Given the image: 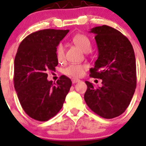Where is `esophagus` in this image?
Segmentation results:
<instances>
[{"instance_id":"esophagus-1","label":"esophagus","mask_w":146,"mask_h":146,"mask_svg":"<svg viewBox=\"0 0 146 146\" xmlns=\"http://www.w3.org/2000/svg\"><path fill=\"white\" fill-rule=\"evenodd\" d=\"M80 82V80H79V79L74 78V79H73V80H72V82H73V84L77 83V82Z\"/></svg>"}]
</instances>
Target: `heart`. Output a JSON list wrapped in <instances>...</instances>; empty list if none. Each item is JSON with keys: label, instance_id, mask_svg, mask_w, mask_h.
Here are the masks:
<instances>
[{"label": "heart", "instance_id": "b5f03b06", "mask_svg": "<svg viewBox=\"0 0 146 146\" xmlns=\"http://www.w3.org/2000/svg\"><path fill=\"white\" fill-rule=\"evenodd\" d=\"M73 43L84 52H88L92 48L91 41L86 35L82 34L76 35L72 39ZM56 57L59 61H63L65 58V48L62 44H59L56 50ZM88 66L85 64H70L63 69V73L65 75L73 78L81 77L86 70Z\"/></svg>", "mask_w": 146, "mask_h": 146}]
</instances>
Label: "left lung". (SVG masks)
<instances>
[{
  "label": "left lung",
  "mask_w": 146,
  "mask_h": 146,
  "mask_svg": "<svg viewBox=\"0 0 146 146\" xmlns=\"http://www.w3.org/2000/svg\"><path fill=\"white\" fill-rule=\"evenodd\" d=\"M95 35L98 58L90 76L102 80V86L95 88L85 81L84 95L87 105L104 119L123 114L129 107L136 87V66L134 51L128 38L107 25L90 31Z\"/></svg>",
  "instance_id": "1"
}]
</instances>
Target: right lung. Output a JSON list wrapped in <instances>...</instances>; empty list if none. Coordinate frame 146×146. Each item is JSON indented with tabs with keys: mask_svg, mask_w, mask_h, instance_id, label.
<instances>
[{
	"mask_svg": "<svg viewBox=\"0 0 146 146\" xmlns=\"http://www.w3.org/2000/svg\"><path fill=\"white\" fill-rule=\"evenodd\" d=\"M68 29H46L26 36L17 49L14 66V86L23 110L31 118L46 121L63 107L71 87L61 76L56 83L47 80V71L58 65L57 46Z\"/></svg>",
	"mask_w": 146,
	"mask_h": 146,
	"instance_id": "right-lung-1",
	"label": "right lung"
}]
</instances>
